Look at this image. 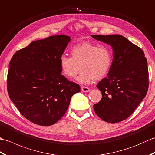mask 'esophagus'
I'll return each mask as SVG.
<instances>
[{
    "instance_id": "obj_1",
    "label": "esophagus",
    "mask_w": 155,
    "mask_h": 155,
    "mask_svg": "<svg viewBox=\"0 0 155 155\" xmlns=\"http://www.w3.org/2000/svg\"><path fill=\"white\" fill-rule=\"evenodd\" d=\"M81 91L85 92V93H87V92L90 91V88L88 87H81Z\"/></svg>"
}]
</instances>
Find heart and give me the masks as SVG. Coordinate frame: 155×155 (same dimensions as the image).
Wrapping results in <instances>:
<instances>
[{"label": "heart", "mask_w": 155, "mask_h": 155, "mask_svg": "<svg viewBox=\"0 0 155 155\" xmlns=\"http://www.w3.org/2000/svg\"><path fill=\"white\" fill-rule=\"evenodd\" d=\"M71 57L62 56L59 59L62 73L66 77L73 78L82 70L77 82L87 84L91 81L100 80L106 76L113 63L110 48L90 42H83L71 49Z\"/></svg>", "instance_id": "obj_1"}]
</instances>
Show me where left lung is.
<instances>
[{"label": "left lung", "mask_w": 155, "mask_h": 155, "mask_svg": "<svg viewBox=\"0 0 155 155\" xmlns=\"http://www.w3.org/2000/svg\"><path fill=\"white\" fill-rule=\"evenodd\" d=\"M91 37L109 45L113 51L110 71L97 86L102 99L94 104V110L102 120L118 123L132 114L146 96L149 88L147 60L142 49L123 36Z\"/></svg>", "instance_id": "left-lung-1"}]
</instances>
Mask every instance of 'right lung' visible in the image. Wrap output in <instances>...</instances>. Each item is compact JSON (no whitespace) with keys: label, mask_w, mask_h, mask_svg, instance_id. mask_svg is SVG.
<instances>
[{"label":"right lung","mask_w":155,"mask_h":155,"mask_svg":"<svg viewBox=\"0 0 155 155\" xmlns=\"http://www.w3.org/2000/svg\"><path fill=\"white\" fill-rule=\"evenodd\" d=\"M64 35L35 41L16 52L9 63V97L32 123L50 126L67 110L79 85L61 74L59 59L71 41Z\"/></svg>","instance_id":"obj_1"}]
</instances>
